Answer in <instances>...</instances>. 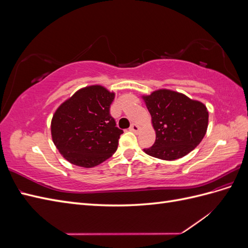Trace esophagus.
<instances>
[{"label":"esophagus","mask_w":248,"mask_h":248,"mask_svg":"<svg viewBox=\"0 0 248 248\" xmlns=\"http://www.w3.org/2000/svg\"><path fill=\"white\" fill-rule=\"evenodd\" d=\"M129 130L132 131V132H139V131L140 130V127L138 124H132V125L130 126Z\"/></svg>","instance_id":"obj_1"}]
</instances>
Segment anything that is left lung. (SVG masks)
Returning <instances> with one entry per match:
<instances>
[{"instance_id": "1", "label": "left lung", "mask_w": 248, "mask_h": 248, "mask_svg": "<svg viewBox=\"0 0 248 248\" xmlns=\"http://www.w3.org/2000/svg\"><path fill=\"white\" fill-rule=\"evenodd\" d=\"M156 133L154 145L144 149L150 156L175 160L185 156L204 139L208 128V109L204 103L168 89L142 95Z\"/></svg>"}]
</instances>
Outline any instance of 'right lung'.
<instances>
[{"instance_id":"right-lung-1","label":"right lung","mask_w":248,"mask_h":248,"mask_svg":"<svg viewBox=\"0 0 248 248\" xmlns=\"http://www.w3.org/2000/svg\"><path fill=\"white\" fill-rule=\"evenodd\" d=\"M115 93L100 85L79 89L60 106L51 119V139L66 160L94 168L116 152L123 130L109 115Z\"/></svg>"}]
</instances>
